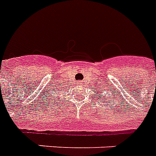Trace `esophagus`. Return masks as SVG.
Masks as SVG:
<instances>
[{
  "label": "esophagus",
  "instance_id": "1",
  "mask_svg": "<svg viewBox=\"0 0 156 156\" xmlns=\"http://www.w3.org/2000/svg\"><path fill=\"white\" fill-rule=\"evenodd\" d=\"M79 84H80V85H81V83H80H80H79Z\"/></svg>",
  "mask_w": 156,
  "mask_h": 156
}]
</instances>
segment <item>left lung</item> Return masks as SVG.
I'll return each instance as SVG.
<instances>
[{
  "mask_svg": "<svg viewBox=\"0 0 156 156\" xmlns=\"http://www.w3.org/2000/svg\"><path fill=\"white\" fill-rule=\"evenodd\" d=\"M99 95H100V94H99ZM99 97H100V96H99ZM111 98H112V97H111Z\"/></svg>",
  "mask_w": 156,
  "mask_h": 156,
  "instance_id": "obj_1",
  "label": "left lung"
}]
</instances>
